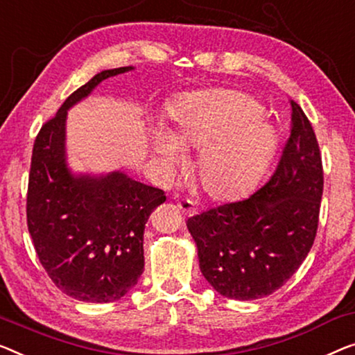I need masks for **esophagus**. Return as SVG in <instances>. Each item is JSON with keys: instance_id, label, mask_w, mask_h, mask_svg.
Instances as JSON below:
<instances>
[{"instance_id": "1", "label": "esophagus", "mask_w": 355, "mask_h": 355, "mask_svg": "<svg viewBox=\"0 0 355 355\" xmlns=\"http://www.w3.org/2000/svg\"><path fill=\"white\" fill-rule=\"evenodd\" d=\"M177 205H178V209L182 210L184 215H193V214H196V204L193 202L191 199H188V198L178 199V200H177Z\"/></svg>"}]
</instances>
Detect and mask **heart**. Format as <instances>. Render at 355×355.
<instances>
[{"instance_id":"obj_1","label":"heart","mask_w":355,"mask_h":355,"mask_svg":"<svg viewBox=\"0 0 355 355\" xmlns=\"http://www.w3.org/2000/svg\"><path fill=\"white\" fill-rule=\"evenodd\" d=\"M261 107L237 91L188 94L171 110V135L153 127L151 148L162 173L171 178L183 167V150H198L196 175L214 198H231L250 189L277 146L274 127Z\"/></svg>"}]
</instances>
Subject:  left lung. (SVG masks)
I'll return each instance as SVG.
<instances>
[{"label":"left lung","instance_id":"obj_1","mask_svg":"<svg viewBox=\"0 0 355 355\" xmlns=\"http://www.w3.org/2000/svg\"><path fill=\"white\" fill-rule=\"evenodd\" d=\"M290 137L272 175L245 199L188 218L202 276L231 300H258L293 276L314 244L324 168L308 116L293 100Z\"/></svg>","mask_w":355,"mask_h":355}]
</instances>
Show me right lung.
Listing matches in <instances>:
<instances>
[{"label":"right lung","mask_w":355,"mask_h":355,"mask_svg":"<svg viewBox=\"0 0 355 355\" xmlns=\"http://www.w3.org/2000/svg\"><path fill=\"white\" fill-rule=\"evenodd\" d=\"M132 70H105L76 89L36 135L26 193V225L36 255L57 287L86 303H111L144 272V231L166 200L162 189L123 172L71 175L65 161L67 110L103 79Z\"/></svg>","instance_id":"obj_1"}]
</instances>
